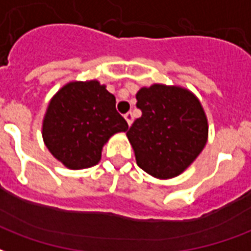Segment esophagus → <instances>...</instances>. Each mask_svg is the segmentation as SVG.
Returning <instances> with one entry per match:
<instances>
[{"label": "esophagus", "mask_w": 251, "mask_h": 251, "mask_svg": "<svg viewBox=\"0 0 251 251\" xmlns=\"http://www.w3.org/2000/svg\"><path fill=\"white\" fill-rule=\"evenodd\" d=\"M125 120H126V122H127V125H129V126L133 124V114H131L130 111H129V113H126V114H125Z\"/></svg>", "instance_id": "1"}]
</instances>
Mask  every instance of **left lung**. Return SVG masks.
Returning <instances> with one entry per match:
<instances>
[{"label": "left lung", "instance_id": "obj_1", "mask_svg": "<svg viewBox=\"0 0 251 251\" xmlns=\"http://www.w3.org/2000/svg\"><path fill=\"white\" fill-rule=\"evenodd\" d=\"M137 118L126 136L137 165L157 179L183 174L207 144L208 122L196 95L180 86L154 83L137 93Z\"/></svg>", "mask_w": 251, "mask_h": 251}]
</instances>
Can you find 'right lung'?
Segmentation results:
<instances>
[{"instance_id":"right-lung-1","label":"right lung","mask_w":251,"mask_h":251,"mask_svg":"<svg viewBox=\"0 0 251 251\" xmlns=\"http://www.w3.org/2000/svg\"><path fill=\"white\" fill-rule=\"evenodd\" d=\"M127 127L115 109L114 95L98 80H86L67 83L52 97L41 134L57 161L84 169L97 165L110 137Z\"/></svg>"}]
</instances>
